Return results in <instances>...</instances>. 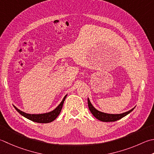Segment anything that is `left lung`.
<instances>
[{
    "label": "left lung",
    "mask_w": 154,
    "mask_h": 154,
    "mask_svg": "<svg viewBox=\"0 0 154 154\" xmlns=\"http://www.w3.org/2000/svg\"><path fill=\"white\" fill-rule=\"evenodd\" d=\"M87 103H88L89 109L90 111H91V113L93 114V116H94L95 118H97V119L103 122H111L117 121V120L122 119L123 117L128 115V114L130 112H131V111H133L134 109V108H134H132L131 109H130L128 111H126V112L123 113L110 114V113L102 112V111L97 110L96 108L93 107V105L91 104L89 98L87 99Z\"/></svg>",
    "instance_id": "8db88e82"
}]
</instances>
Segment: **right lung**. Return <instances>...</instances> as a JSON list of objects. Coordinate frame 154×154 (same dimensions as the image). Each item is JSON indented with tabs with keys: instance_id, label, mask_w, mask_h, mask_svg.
Wrapping results in <instances>:
<instances>
[{
	"instance_id": "add662e5",
	"label": "right lung",
	"mask_w": 154,
	"mask_h": 154,
	"mask_svg": "<svg viewBox=\"0 0 154 154\" xmlns=\"http://www.w3.org/2000/svg\"><path fill=\"white\" fill-rule=\"evenodd\" d=\"M67 94L63 97L61 103H60V104L55 108V109H53L51 111H49V112L45 113H41V114L26 113L25 112H23V111L20 110L19 109H18V108L17 107H15L14 105H13V106L15 108V109H16L21 116L26 117V118L31 120V121L37 122V123H50L51 122L54 121V120L58 117V116L59 115V113L62 109L63 103H64V101L65 100V98L67 97Z\"/></svg>"
}]
</instances>
